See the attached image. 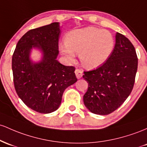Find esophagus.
Listing matches in <instances>:
<instances>
[{"label": "esophagus", "instance_id": "34e87169", "mask_svg": "<svg viewBox=\"0 0 147 147\" xmlns=\"http://www.w3.org/2000/svg\"><path fill=\"white\" fill-rule=\"evenodd\" d=\"M75 74L77 78H80L82 76V71L80 69H76L75 70Z\"/></svg>", "mask_w": 147, "mask_h": 147}]
</instances>
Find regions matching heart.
Instances as JSON below:
<instances>
[{
	"mask_svg": "<svg viewBox=\"0 0 147 147\" xmlns=\"http://www.w3.org/2000/svg\"><path fill=\"white\" fill-rule=\"evenodd\" d=\"M115 39L109 31L94 27H87L69 32L65 44H60V51L67 60H75L79 54L82 65L93 69L105 62L113 52Z\"/></svg>",
	"mask_w": 147,
	"mask_h": 147,
	"instance_id": "b5f03b06",
	"label": "heart"
}]
</instances>
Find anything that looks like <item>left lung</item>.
Masks as SVG:
<instances>
[{
    "mask_svg": "<svg viewBox=\"0 0 147 147\" xmlns=\"http://www.w3.org/2000/svg\"><path fill=\"white\" fill-rule=\"evenodd\" d=\"M138 56L128 38L117 32L116 43L106 62L98 68L84 71L88 82L83 96L87 109L96 115H109L131 93L138 69Z\"/></svg>",
    "mask_w": 147,
    "mask_h": 147,
    "instance_id": "8db88e82",
    "label": "left lung"
}]
</instances>
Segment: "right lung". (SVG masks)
Masks as SVG:
<instances>
[{"label":"right lung","instance_id":"obj_1","mask_svg":"<svg viewBox=\"0 0 147 147\" xmlns=\"http://www.w3.org/2000/svg\"><path fill=\"white\" fill-rule=\"evenodd\" d=\"M60 34L57 22L30 30L19 39L12 55L16 93L28 107L39 113L57 110L65 89L77 81L75 67L65 66L56 60ZM34 47L43 53L42 60L38 63L29 59Z\"/></svg>","mask_w":147,"mask_h":147}]
</instances>
